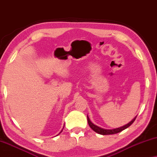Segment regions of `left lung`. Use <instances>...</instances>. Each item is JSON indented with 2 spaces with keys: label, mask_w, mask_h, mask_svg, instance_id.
I'll use <instances>...</instances> for the list:
<instances>
[{
  "label": "left lung",
  "mask_w": 157,
  "mask_h": 157,
  "mask_svg": "<svg viewBox=\"0 0 157 157\" xmlns=\"http://www.w3.org/2000/svg\"><path fill=\"white\" fill-rule=\"evenodd\" d=\"M87 117L88 124H89V126L91 127V129L93 130V131L97 132L98 134H101V135H108V134H114L119 133V132H122L123 130H124L125 129H127V128L129 127V126L134 122V120H135L136 118V116L131 121V122L127 123V124L122 126V127L115 128V129H104V128H101L100 127H98V125H95L94 124H93L91 121H90L88 115H87Z\"/></svg>",
  "instance_id": "8db88e82"
}]
</instances>
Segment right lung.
<instances>
[{
	"label": "right lung",
	"instance_id": "right-lung-1",
	"mask_svg": "<svg viewBox=\"0 0 157 157\" xmlns=\"http://www.w3.org/2000/svg\"><path fill=\"white\" fill-rule=\"evenodd\" d=\"M64 125H65V124H64ZM63 128H64V127H63ZM62 131H63V129H62ZM62 131H61V132H59V134H60V133H61V132H62Z\"/></svg>",
	"mask_w": 157,
	"mask_h": 157
}]
</instances>
